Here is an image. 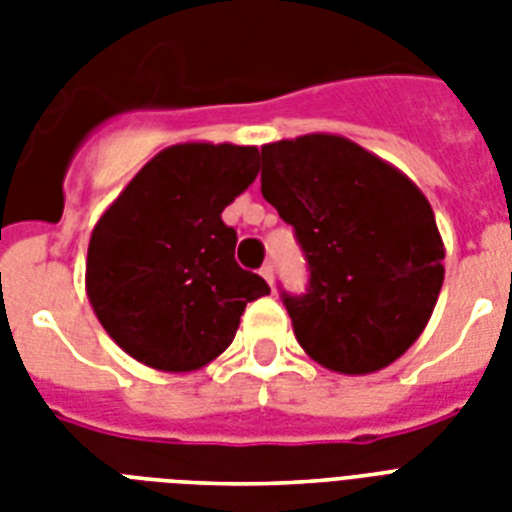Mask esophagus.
I'll use <instances>...</instances> for the list:
<instances>
[{
    "label": "esophagus",
    "mask_w": 512,
    "mask_h": 512,
    "mask_svg": "<svg viewBox=\"0 0 512 512\" xmlns=\"http://www.w3.org/2000/svg\"><path fill=\"white\" fill-rule=\"evenodd\" d=\"M260 276H263L268 284H273V263H265L263 268H260Z\"/></svg>",
    "instance_id": "1"
}]
</instances>
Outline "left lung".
Listing matches in <instances>:
<instances>
[{
    "label": "left lung",
    "instance_id": "left-lung-1",
    "mask_svg": "<svg viewBox=\"0 0 512 512\" xmlns=\"http://www.w3.org/2000/svg\"><path fill=\"white\" fill-rule=\"evenodd\" d=\"M260 191L295 228L303 295L281 292L297 342L340 374L393 364L422 335L444 284V241L417 185L340 135L263 146Z\"/></svg>",
    "mask_w": 512,
    "mask_h": 512
}]
</instances>
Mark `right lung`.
<instances>
[{"instance_id":"obj_1","label":"right lung","mask_w":512,"mask_h":512,"mask_svg":"<svg viewBox=\"0 0 512 512\" xmlns=\"http://www.w3.org/2000/svg\"><path fill=\"white\" fill-rule=\"evenodd\" d=\"M255 146L180 143L132 177L92 228L87 297L111 340L162 372H193L236 337L271 292L244 271L223 209L255 183Z\"/></svg>"}]
</instances>
